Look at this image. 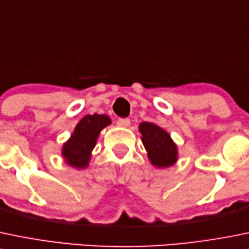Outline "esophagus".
I'll list each match as a JSON object with an SVG mask.
<instances>
[{"instance_id":"obj_1","label":"esophagus","mask_w":249,"mask_h":249,"mask_svg":"<svg viewBox=\"0 0 249 249\" xmlns=\"http://www.w3.org/2000/svg\"><path fill=\"white\" fill-rule=\"evenodd\" d=\"M117 124L122 127H127L130 125V119L129 118H119Z\"/></svg>"}]
</instances>
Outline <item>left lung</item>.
<instances>
[{"mask_svg": "<svg viewBox=\"0 0 249 249\" xmlns=\"http://www.w3.org/2000/svg\"><path fill=\"white\" fill-rule=\"evenodd\" d=\"M140 131L142 134V143L148 152V158L153 165L165 168L175 163L178 151L168 132L148 122L140 125Z\"/></svg>", "mask_w": 249, "mask_h": 249, "instance_id": "1", "label": "left lung"}]
</instances>
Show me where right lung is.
<instances>
[{
    "instance_id": "add662e5",
    "label": "right lung",
    "mask_w": 249,
    "mask_h": 249,
    "mask_svg": "<svg viewBox=\"0 0 249 249\" xmlns=\"http://www.w3.org/2000/svg\"><path fill=\"white\" fill-rule=\"evenodd\" d=\"M110 124L107 115H86L76 125L71 140L63 146V157L66 161L74 168L88 165L91 151L96 144L101 130Z\"/></svg>"
}]
</instances>
